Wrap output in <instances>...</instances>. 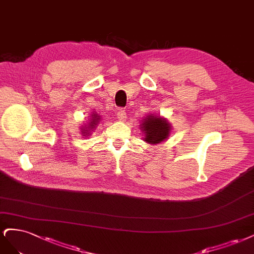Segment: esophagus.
Masks as SVG:
<instances>
[{
  "label": "esophagus",
  "mask_w": 254,
  "mask_h": 254,
  "mask_svg": "<svg viewBox=\"0 0 254 254\" xmlns=\"http://www.w3.org/2000/svg\"><path fill=\"white\" fill-rule=\"evenodd\" d=\"M117 118L119 119V121H125L126 118H127V114H126V111L125 110H118L117 112Z\"/></svg>",
  "instance_id": "esophagus-1"
}]
</instances>
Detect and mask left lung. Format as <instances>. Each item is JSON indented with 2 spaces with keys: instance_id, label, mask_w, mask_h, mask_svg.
I'll list each match as a JSON object with an SVG mask.
<instances>
[{
  "instance_id": "obj_1",
  "label": "left lung",
  "mask_w": 254,
  "mask_h": 254,
  "mask_svg": "<svg viewBox=\"0 0 254 254\" xmlns=\"http://www.w3.org/2000/svg\"><path fill=\"white\" fill-rule=\"evenodd\" d=\"M140 129L144 134L143 140L150 144L165 141L170 136L171 125L166 118L156 115H148L140 125Z\"/></svg>"
}]
</instances>
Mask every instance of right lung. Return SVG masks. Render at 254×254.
Returning <instances> with one entry per match:
<instances>
[{"mask_svg": "<svg viewBox=\"0 0 254 254\" xmlns=\"http://www.w3.org/2000/svg\"><path fill=\"white\" fill-rule=\"evenodd\" d=\"M100 119L101 118H100L99 115H98V114L93 113V115L91 116V120H89L88 124L86 126L81 127V133H82V135L87 137L89 134H91V132H93L94 128L97 127V125L99 124Z\"/></svg>", "mask_w": 254, "mask_h": 254, "instance_id": "obj_1", "label": "right lung"}]
</instances>
